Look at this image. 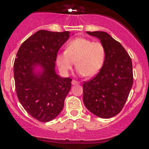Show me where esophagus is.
<instances>
[{
    "instance_id": "obj_1",
    "label": "esophagus",
    "mask_w": 149,
    "mask_h": 149,
    "mask_svg": "<svg viewBox=\"0 0 149 149\" xmlns=\"http://www.w3.org/2000/svg\"><path fill=\"white\" fill-rule=\"evenodd\" d=\"M79 82H78L77 81V80H72V85H78L79 84Z\"/></svg>"
}]
</instances>
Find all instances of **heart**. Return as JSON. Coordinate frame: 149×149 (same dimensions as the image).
Here are the masks:
<instances>
[{
  "label": "heart",
  "mask_w": 149,
  "mask_h": 149,
  "mask_svg": "<svg viewBox=\"0 0 149 149\" xmlns=\"http://www.w3.org/2000/svg\"><path fill=\"white\" fill-rule=\"evenodd\" d=\"M105 54L104 46L100 42L78 38L66 45V50L58 53L56 62L61 72L66 74L76 60L77 71L80 75L93 76L103 66Z\"/></svg>",
  "instance_id": "b5f03b06"
}]
</instances>
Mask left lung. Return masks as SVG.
Returning a JSON list of instances; mask_svg holds the SVG:
<instances>
[{
  "label": "left lung",
  "mask_w": 149,
  "mask_h": 149,
  "mask_svg": "<svg viewBox=\"0 0 149 149\" xmlns=\"http://www.w3.org/2000/svg\"><path fill=\"white\" fill-rule=\"evenodd\" d=\"M97 37L105 48L102 69L83 84V102L87 109L102 118L118 114L123 108L133 84L132 59L122 45L104 31H87Z\"/></svg>",
  "instance_id": "8db88e82"
}]
</instances>
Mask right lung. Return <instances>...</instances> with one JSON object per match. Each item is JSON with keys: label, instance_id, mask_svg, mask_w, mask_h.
Here are the masks:
<instances>
[{"label": "right lung", "instance_id": "add662e5", "mask_svg": "<svg viewBox=\"0 0 149 149\" xmlns=\"http://www.w3.org/2000/svg\"><path fill=\"white\" fill-rule=\"evenodd\" d=\"M69 31L40 30L20 46L14 62L15 90L24 109L40 122L52 120L60 113L72 79L55 72L56 57L69 39ZM39 65L42 71L36 72Z\"/></svg>", "mask_w": 149, "mask_h": 149}]
</instances>
